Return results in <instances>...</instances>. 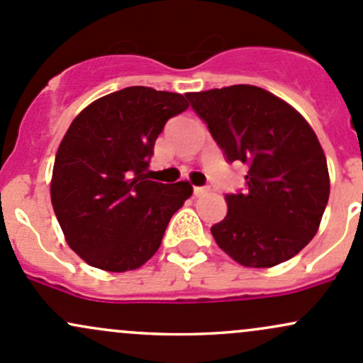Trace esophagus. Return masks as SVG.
Segmentation results:
<instances>
[{"label": "esophagus", "mask_w": 363, "mask_h": 363, "mask_svg": "<svg viewBox=\"0 0 363 363\" xmlns=\"http://www.w3.org/2000/svg\"><path fill=\"white\" fill-rule=\"evenodd\" d=\"M208 192H209V186H194V194H196L197 197L206 196Z\"/></svg>", "instance_id": "1"}]
</instances>
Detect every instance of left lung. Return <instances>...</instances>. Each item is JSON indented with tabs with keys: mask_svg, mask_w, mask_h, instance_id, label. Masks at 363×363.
<instances>
[{
	"mask_svg": "<svg viewBox=\"0 0 363 363\" xmlns=\"http://www.w3.org/2000/svg\"><path fill=\"white\" fill-rule=\"evenodd\" d=\"M228 162L247 164L245 190L227 194L213 225L216 244L244 267L270 268L317 233L329 201V171L317 135L298 111L251 84L186 93Z\"/></svg>",
	"mask_w": 363,
	"mask_h": 363,
	"instance_id": "8db88e82",
	"label": "left lung"
}]
</instances>
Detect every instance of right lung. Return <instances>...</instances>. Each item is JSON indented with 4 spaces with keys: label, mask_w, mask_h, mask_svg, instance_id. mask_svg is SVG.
Here are the masks:
<instances>
[{
    "label": "right lung",
    "mask_w": 363,
    "mask_h": 363,
    "mask_svg": "<svg viewBox=\"0 0 363 363\" xmlns=\"http://www.w3.org/2000/svg\"><path fill=\"white\" fill-rule=\"evenodd\" d=\"M180 93L130 86L89 104L58 147L52 204L65 240L107 272L142 267L161 245L171 216L192 196L189 182H152L147 169Z\"/></svg>",
    "instance_id": "obj_1"
}]
</instances>
